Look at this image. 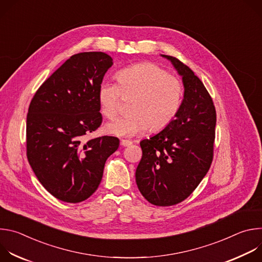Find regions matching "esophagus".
Returning <instances> with one entry per match:
<instances>
[{"label": "esophagus", "instance_id": "obj_1", "mask_svg": "<svg viewBox=\"0 0 262 262\" xmlns=\"http://www.w3.org/2000/svg\"><path fill=\"white\" fill-rule=\"evenodd\" d=\"M120 144H121V146L126 147V146L132 145V144H133V142H132V141H129V140H121V141H120Z\"/></svg>", "mask_w": 262, "mask_h": 262}]
</instances>
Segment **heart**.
Masks as SVG:
<instances>
[{"label": "heart", "instance_id": "heart-1", "mask_svg": "<svg viewBox=\"0 0 262 262\" xmlns=\"http://www.w3.org/2000/svg\"><path fill=\"white\" fill-rule=\"evenodd\" d=\"M118 85L102 82L97 90L101 113L108 119L117 116L122 98L130 100V113L106 125L116 136H134L148 128L160 132L176 117L183 97L179 78L151 62L138 63L117 72Z\"/></svg>", "mask_w": 262, "mask_h": 262}]
</instances>
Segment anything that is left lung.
Masks as SVG:
<instances>
[{
  "label": "left lung",
  "mask_w": 262,
  "mask_h": 262,
  "mask_svg": "<svg viewBox=\"0 0 262 262\" xmlns=\"http://www.w3.org/2000/svg\"><path fill=\"white\" fill-rule=\"evenodd\" d=\"M169 59L184 85L176 117L158 135L140 142L142 159L136 181L143 197L157 206H171L188 198L208 172L213 159L216 113L211 96L193 70Z\"/></svg>",
  "instance_id": "8db88e82"
}]
</instances>
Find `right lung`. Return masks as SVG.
<instances>
[{"label":"right lung","instance_id":"add662e5","mask_svg":"<svg viewBox=\"0 0 262 262\" xmlns=\"http://www.w3.org/2000/svg\"><path fill=\"white\" fill-rule=\"evenodd\" d=\"M112 58L101 52L71 56L34 94L27 115V158L43 188L57 199L79 203L98 188L106 159L119 139L86 141L102 122L97 90Z\"/></svg>","mask_w":262,"mask_h":262}]
</instances>
